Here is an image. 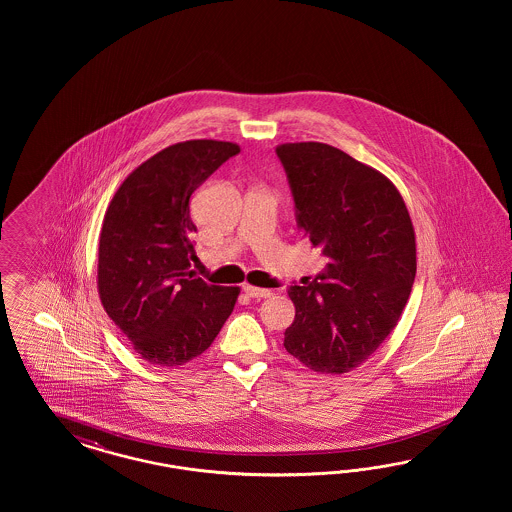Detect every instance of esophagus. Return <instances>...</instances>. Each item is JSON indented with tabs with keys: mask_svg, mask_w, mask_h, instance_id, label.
Wrapping results in <instances>:
<instances>
[{
	"mask_svg": "<svg viewBox=\"0 0 512 512\" xmlns=\"http://www.w3.org/2000/svg\"><path fill=\"white\" fill-rule=\"evenodd\" d=\"M244 293L251 298H270L272 296V291L255 287V285H244Z\"/></svg>",
	"mask_w": 512,
	"mask_h": 512,
	"instance_id": "obj_1",
	"label": "esophagus"
}]
</instances>
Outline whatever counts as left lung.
Masks as SVG:
<instances>
[{
    "label": "left lung",
    "instance_id": "obj_1",
    "mask_svg": "<svg viewBox=\"0 0 512 512\" xmlns=\"http://www.w3.org/2000/svg\"><path fill=\"white\" fill-rule=\"evenodd\" d=\"M295 197L296 221L326 270L291 285L295 321L287 353L317 373L366 362L398 325L417 274L413 221L385 174L323 142L276 148Z\"/></svg>",
    "mask_w": 512,
    "mask_h": 512
}]
</instances>
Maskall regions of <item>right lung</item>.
Masks as SVG:
<instances>
[{
	"mask_svg": "<svg viewBox=\"0 0 512 512\" xmlns=\"http://www.w3.org/2000/svg\"><path fill=\"white\" fill-rule=\"evenodd\" d=\"M240 146L176 142L131 172L103 217L97 291L114 325L146 362L176 368L204 353L233 313L240 287L210 285L189 270L197 227L189 199Z\"/></svg>",
	"mask_w": 512,
	"mask_h": 512,
	"instance_id": "right-lung-1",
	"label": "right lung"
}]
</instances>
